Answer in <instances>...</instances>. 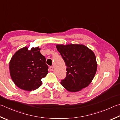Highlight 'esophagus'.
Wrapping results in <instances>:
<instances>
[{"mask_svg": "<svg viewBox=\"0 0 120 120\" xmlns=\"http://www.w3.org/2000/svg\"><path fill=\"white\" fill-rule=\"evenodd\" d=\"M49 70H50V71H52L53 70V67L52 66L50 67H49Z\"/></svg>", "mask_w": 120, "mask_h": 120, "instance_id": "34e87169", "label": "esophagus"}]
</instances>
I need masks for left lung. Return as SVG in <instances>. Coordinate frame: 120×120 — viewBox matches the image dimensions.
Listing matches in <instances>:
<instances>
[{
	"instance_id": "8db88e82",
	"label": "left lung",
	"mask_w": 120,
	"mask_h": 120,
	"mask_svg": "<svg viewBox=\"0 0 120 120\" xmlns=\"http://www.w3.org/2000/svg\"><path fill=\"white\" fill-rule=\"evenodd\" d=\"M66 66L67 75L61 84L70 92H77L88 86L97 72L93 52L82 45H56Z\"/></svg>"
}]
</instances>
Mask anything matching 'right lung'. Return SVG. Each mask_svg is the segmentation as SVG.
Instances as JSON below:
<instances>
[{
  "mask_svg": "<svg viewBox=\"0 0 120 120\" xmlns=\"http://www.w3.org/2000/svg\"><path fill=\"white\" fill-rule=\"evenodd\" d=\"M39 47L28 50L24 47L14 54L9 63L11 77L15 84L26 91L34 90L42 84L41 80L48 74L45 58Z\"/></svg>",
  "mask_w": 120,
  "mask_h": 120,
  "instance_id": "add662e5",
  "label": "right lung"
}]
</instances>
